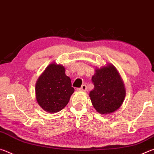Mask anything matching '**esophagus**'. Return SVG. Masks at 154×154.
Returning a JSON list of instances; mask_svg holds the SVG:
<instances>
[{
    "instance_id": "obj_1",
    "label": "esophagus",
    "mask_w": 154,
    "mask_h": 154,
    "mask_svg": "<svg viewBox=\"0 0 154 154\" xmlns=\"http://www.w3.org/2000/svg\"><path fill=\"white\" fill-rule=\"evenodd\" d=\"M79 91H83V92H85V91L87 90V86L85 85H83L82 87H81L79 89Z\"/></svg>"
}]
</instances>
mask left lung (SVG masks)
<instances>
[{
  "label": "left lung",
  "mask_w": 154,
  "mask_h": 154,
  "mask_svg": "<svg viewBox=\"0 0 154 154\" xmlns=\"http://www.w3.org/2000/svg\"><path fill=\"white\" fill-rule=\"evenodd\" d=\"M94 85L90 97L94 107L102 115L112 113L120 108L126 97L124 83L118 69L107 63L100 68L96 67L92 77Z\"/></svg>",
  "instance_id": "obj_1"
}]
</instances>
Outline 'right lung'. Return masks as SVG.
<instances>
[{"label":"right lung","mask_w":154,"mask_h":154,"mask_svg":"<svg viewBox=\"0 0 154 154\" xmlns=\"http://www.w3.org/2000/svg\"><path fill=\"white\" fill-rule=\"evenodd\" d=\"M71 81L62 64L52 62L38 77L35 85L37 103L45 111L55 113L63 109L74 92Z\"/></svg>","instance_id":"add662e5"}]
</instances>
